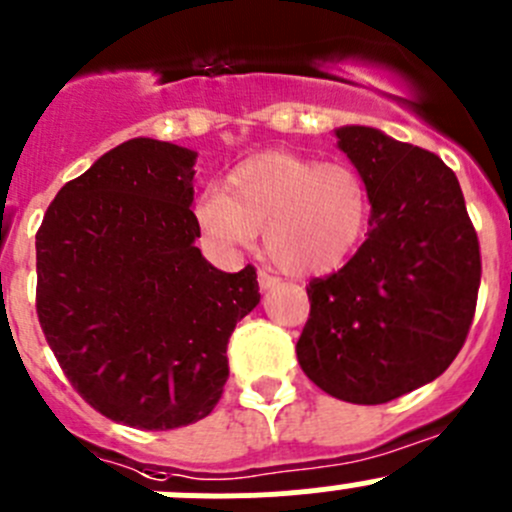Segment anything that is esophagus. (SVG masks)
<instances>
[{"label": "esophagus", "mask_w": 512, "mask_h": 512, "mask_svg": "<svg viewBox=\"0 0 512 512\" xmlns=\"http://www.w3.org/2000/svg\"><path fill=\"white\" fill-rule=\"evenodd\" d=\"M258 286H261V291H268V288H273V286H278V278L273 276V273H268V271H258Z\"/></svg>", "instance_id": "esophagus-1"}]
</instances>
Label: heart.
<instances>
[{
  "mask_svg": "<svg viewBox=\"0 0 512 512\" xmlns=\"http://www.w3.org/2000/svg\"><path fill=\"white\" fill-rule=\"evenodd\" d=\"M196 221L221 251L249 249L263 231L266 254L293 276L341 268L371 224V191L353 166L268 151L226 176L196 204Z\"/></svg>",
  "mask_w": 512,
  "mask_h": 512,
  "instance_id": "obj_1",
  "label": "heart"
}]
</instances>
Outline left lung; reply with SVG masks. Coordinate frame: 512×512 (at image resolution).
<instances>
[{"label":"left lung","mask_w":512,"mask_h":512,"mask_svg":"<svg viewBox=\"0 0 512 512\" xmlns=\"http://www.w3.org/2000/svg\"><path fill=\"white\" fill-rule=\"evenodd\" d=\"M336 136L371 191V231L346 266L306 286L296 356L328 396L378 406L458 356L478 303L480 244L453 169L433 151L368 126Z\"/></svg>","instance_id":"obj_1"}]
</instances>
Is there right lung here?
<instances>
[{"mask_svg":"<svg viewBox=\"0 0 512 512\" xmlns=\"http://www.w3.org/2000/svg\"><path fill=\"white\" fill-rule=\"evenodd\" d=\"M194 151L131 139L62 186L37 231V316L74 391L141 430L209 416L256 268L224 273L194 241Z\"/></svg>","mask_w":512,"mask_h":512,"instance_id":"add662e5","label":"right lung"}]
</instances>
